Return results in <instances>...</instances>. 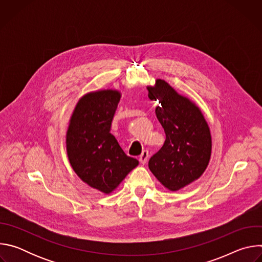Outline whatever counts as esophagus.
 <instances>
[{"mask_svg":"<svg viewBox=\"0 0 262 262\" xmlns=\"http://www.w3.org/2000/svg\"><path fill=\"white\" fill-rule=\"evenodd\" d=\"M148 158H149V152L147 151V150H144L143 152H142V155L140 156V158H139V161L141 162V164H146L147 163V161H148Z\"/></svg>","mask_w":262,"mask_h":262,"instance_id":"obj_1","label":"esophagus"}]
</instances>
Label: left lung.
Masks as SVG:
<instances>
[{"label":"left lung","instance_id":"left-lung-1","mask_svg":"<svg viewBox=\"0 0 262 262\" xmlns=\"http://www.w3.org/2000/svg\"><path fill=\"white\" fill-rule=\"evenodd\" d=\"M148 97L159 100L156 115L166 141L149 160L148 167L166 189L176 192L197 180L211 156V135L201 110L188 97L158 79L147 86Z\"/></svg>","mask_w":262,"mask_h":262}]
</instances>
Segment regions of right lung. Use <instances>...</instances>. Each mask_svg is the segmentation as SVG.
<instances>
[{
  "label": "right lung",
  "mask_w": 262,
  "mask_h": 262,
  "mask_svg": "<svg viewBox=\"0 0 262 262\" xmlns=\"http://www.w3.org/2000/svg\"><path fill=\"white\" fill-rule=\"evenodd\" d=\"M120 97L118 90L112 89L85 94L73 110L66 133V151L73 171L106 195L139 165L110 133Z\"/></svg>",
  "instance_id": "1"
}]
</instances>
